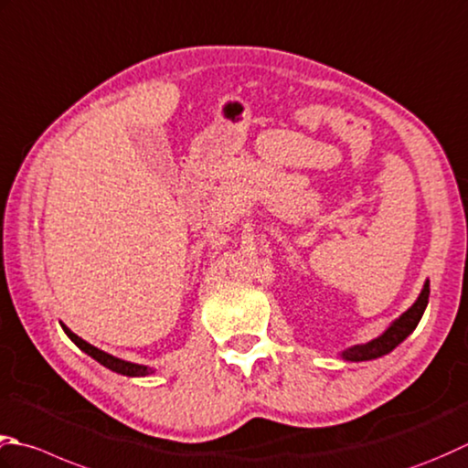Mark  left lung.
<instances>
[{
    "label": "left lung",
    "mask_w": 468,
    "mask_h": 468,
    "mask_svg": "<svg viewBox=\"0 0 468 468\" xmlns=\"http://www.w3.org/2000/svg\"><path fill=\"white\" fill-rule=\"evenodd\" d=\"M428 296H430V282L424 283V290L422 294L418 296V300L414 302V306H411L408 313L401 314L396 323H393L386 333L381 336L375 338V341L367 343V345H356L353 349L345 351L343 356L346 361H371V359H378L381 355H388L389 351L396 349V346L404 341V338L414 331L418 326L420 318H422L426 304H428Z\"/></svg>",
    "instance_id": "1"
}]
</instances>
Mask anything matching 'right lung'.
Returning a JSON list of instances; mask_svg holds the SVG:
<instances>
[{
  "mask_svg": "<svg viewBox=\"0 0 468 468\" xmlns=\"http://www.w3.org/2000/svg\"><path fill=\"white\" fill-rule=\"evenodd\" d=\"M62 331L69 335L70 341L75 343V345L79 346V349H82V351H85L87 355L93 356L95 361H99V363L103 365V367H107V369H112V371H115V373H122V375H130V378H144V375H150V373H152V369L144 367V365L127 363V361L117 359V356H113V355H109V353H105V351L97 349V346L89 345L87 341H82V338H80V336H77L75 333H70L69 328L64 326V324H62Z\"/></svg>",
  "mask_w": 468,
  "mask_h": 468,
  "instance_id": "obj_1",
  "label": "right lung"
}]
</instances>
